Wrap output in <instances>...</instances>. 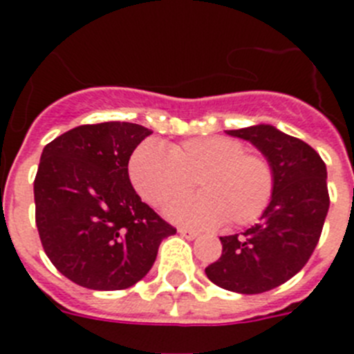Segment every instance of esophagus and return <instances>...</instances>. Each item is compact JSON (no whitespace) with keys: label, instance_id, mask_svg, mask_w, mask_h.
I'll return each instance as SVG.
<instances>
[{"label":"esophagus","instance_id":"esophagus-1","mask_svg":"<svg viewBox=\"0 0 354 354\" xmlns=\"http://www.w3.org/2000/svg\"><path fill=\"white\" fill-rule=\"evenodd\" d=\"M179 234L183 237H186V239H189V241H193V239H196V237H198V232H195V230H187V228H179Z\"/></svg>","mask_w":354,"mask_h":354}]
</instances>
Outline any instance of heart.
Returning a JSON list of instances; mask_svg holds the SVG:
<instances>
[{"label": "heart", "mask_w": 354, "mask_h": 354, "mask_svg": "<svg viewBox=\"0 0 354 354\" xmlns=\"http://www.w3.org/2000/svg\"><path fill=\"white\" fill-rule=\"evenodd\" d=\"M129 177L142 198L158 207L186 195L196 179L202 193L167 209L170 220L192 228L252 223L273 195L268 159L227 136H196L168 149L147 140L131 154Z\"/></svg>", "instance_id": "obj_1"}]
</instances>
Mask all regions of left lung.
<instances>
[{
	"label": "left lung",
	"instance_id": "1",
	"mask_svg": "<svg viewBox=\"0 0 354 354\" xmlns=\"http://www.w3.org/2000/svg\"><path fill=\"white\" fill-rule=\"evenodd\" d=\"M262 152L273 170V195L261 221L220 237L221 257L205 274L221 289L261 294L301 271L321 237L330 207L326 165L308 143L270 124L227 131Z\"/></svg>",
	"mask_w": 354,
	"mask_h": 354
}]
</instances>
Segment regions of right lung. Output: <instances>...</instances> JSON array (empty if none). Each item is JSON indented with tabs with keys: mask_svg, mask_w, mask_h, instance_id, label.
I'll return each instance as SVG.
<instances>
[{
	"mask_svg": "<svg viewBox=\"0 0 354 354\" xmlns=\"http://www.w3.org/2000/svg\"><path fill=\"white\" fill-rule=\"evenodd\" d=\"M149 134L131 122H102L44 147L33 184L37 228L49 261L77 286H134L154 264L161 241L177 232L129 180L131 154Z\"/></svg>",
	"mask_w": 354,
	"mask_h": 354,
	"instance_id": "obj_1",
	"label": "right lung"
}]
</instances>
